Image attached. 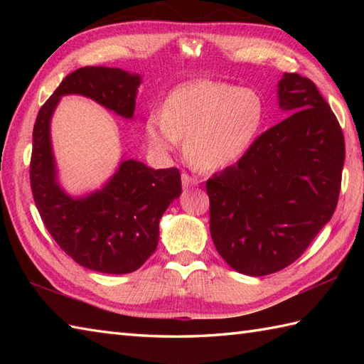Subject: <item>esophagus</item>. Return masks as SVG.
Wrapping results in <instances>:
<instances>
[{"label":"esophagus","instance_id":"34e87169","mask_svg":"<svg viewBox=\"0 0 364 364\" xmlns=\"http://www.w3.org/2000/svg\"><path fill=\"white\" fill-rule=\"evenodd\" d=\"M181 181H183V188L184 189H188V188H191V186H196V184L198 183L196 178H192L191 175H188V173H183L181 175Z\"/></svg>","mask_w":364,"mask_h":364}]
</instances>
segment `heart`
I'll return each mask as SVG.
<instances>
[{"instance_id": "heart-1", "label": "heart", "mask_w": 364, "mask_h": 364, "mask_svg": "<svg viewBox=\"0 0 364 364\" xmlns=\"http://www.w3.org/2000/svg\"><path fill=\"white\" fill-rule=\"evenodd\" d=\"M264 111L257 92L219 81H196L175 89L164 111H151L145 136L156 151L173 150L186 137L192 164L218 170L235 164L249 150Z\"/></svg>"}]
</instances>
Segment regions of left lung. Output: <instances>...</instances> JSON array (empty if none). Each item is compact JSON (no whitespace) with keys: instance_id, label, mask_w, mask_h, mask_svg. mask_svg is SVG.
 Wrapping results in <instances>:
<instances>
[{"instance_id":"1","label":"left lung","mask_w":364,"mask_h":364,"mask_svg":"<svg viewBox=\"0 0 364 364\" xmlns=\"http://www.w3.org/2000/svg\"><path fill=\"white\" fill-rule=\"evenodd\" d=\"M278 100L288 117L206 181L215 249L228 266L252 277L300 258L331 219L341 191L343 129L316 84L284 73Z\"/></svg>"}]
</instances>
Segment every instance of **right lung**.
<instances>
[{
  "mask_svg": "<svg viewBox=\"0 0 364 364\" xmlns=\"http://www.w3.org/2000/svg\"><path fill=\"white\" fill-rule=\"evenodd\" d=\"M139 84V75L120 68H78L46 100L33 129L29 180L42 222L75 262L103 274L134 272L156 250L159 219L181 194L180 170H153L128 159L102 191L72 198L56 183L50 120L60 97L68 94L89 97L131 119Z\"/></svg>",
  "mask_w": 364,
  "mask_h": 364,
  "instance_id": "add662e5",
  "label": "right lung"
}]
</instances>
